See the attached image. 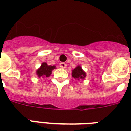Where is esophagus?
I'll use <instances>...</instances> for the list:
<instances>
[{"mask_svg": "<svg viewBox=\"0 0 131 131\" xmlns=\"http://www.w3.org/2000/svg\"><path fill=\"white\" fill-rule=\"evenodd\" d=\"M60 67L61 68H66V63H65L62 62V63H60V64H59Z\"/></svg>", "mask_w": 131, "mask_h": 131, "instance_id": "34e87169", "label": "esophagus"}]
</instances>
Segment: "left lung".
I'll list each match as a JSON object with an SVG mask.
<instances>
[{
    "label": "left lung",
    "instance_id": "8db88e82",
    "mask_svg": "<svg viewBox=\"0 0 131 131\" xmlns=\"http://www.w3.org/2000/svg\"><path fill=\"white\" fill-rule=\"evenodd\" d=\"M72 76L75 79H83L84 78L86 77V74L82 70L81 67L77 66L74 70H72Z\"/></svg>",
    "mask_w": 131,
    "mask_h": 131
}]
</instances>
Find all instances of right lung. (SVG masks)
Segmentation results:
<instances>
[{"mask_svg":"<svg viewBox=\"0 0 131 131\" xmlns=\"http://www.w3.org/2000/svg\"><path fill=\"white\" fill-rule=\"evenodd\" d=\"M55 68V66H48L47 63H43L41 64V67L39 68L37 70V75L39 77H49L50 75L51 74V72L52 70Z\"/></svg>","mask_w":131,"mask_h":131,"instance_id":"1","label":"right lung"}]
</instances>
